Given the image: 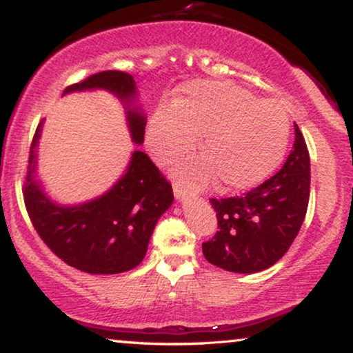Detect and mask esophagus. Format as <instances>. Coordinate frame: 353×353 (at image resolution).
Masks as SVG:
<instances>
[{
    "mask_svg": "<svg viewBox=\"0 0 353 353\" xmlns=\"http://www.w3.org/2000/svg\"><path fill=\"white\" fill-rule=\"evenodd\" d=\"M173 192H175V197L176 199H185L188 196H194L196 192L188 190L186 186H183L181 183H173Z\"/></svg>",
    "mask_w": 353,
    "mask_h": 353,
    "instance_id": "obj_1",
    "label": "esophagus"
}]
</instances>
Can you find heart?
Masks as SVG:
<instances>
[{
  "instance_id": "obj_1",
  "label": "heart",
  "mask_w": 353,
  "mask_h": 353,
  "mask_svg": "<svg viewBox=\"0 0 353 353\" xmlns=\"http://www.w3.org/2000/svg\"><path fill=\"white\" fill-rule=\"evenodd\" d=\"M152 146L161 161H170L202 138V157L178 168L192 185L216 178L221 190L257 185L278 165L289 139V117L276 101H257L239 86L196 81L186 86L170 110H159L152 123Z\"/></svg>"
}]
</instances>
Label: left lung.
<instances>
[{
	"instance_id": "8db88e82",
	"label": "left lung",
	"mask_w": 353,
	"mask_h": 353,
	"mask_svg": "<svg viewBox=\"0 0 353 353\" xmlns=\"http://www.w3.org/2000/svg\"><path fill=\"white\" fill-rule=\"evenodd\" d=\"M310 156L296 125V139L281 170L243 196L215 199L219 231L205 243L207 262L226 272L257 273L288 252L305 219Z\"/></svg>"
}]
</instances>
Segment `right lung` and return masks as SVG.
Segmentation results:
<instances>
[{
    "instance_id": "add662e5",
    "label": "right lung",
    "mask_w": 353,
    "mask_h": 353,
    "mask_svg": "<svg viewBox=\"0 0 353 353\" xmlns=\"http://www.w3.org/2000/svg\"><path fill=\"white\" fill-rule=\"evenodd\" d=\"M104 88L122 101L137 94L133 75L122 70H104L67 86L65 93ZM133 141L144 139V115L128 110ZM38 123L28 152V172L23 183V202L33 228L52 254L80 272L114 274L128 272L141 263L157 220L172 205L170 181L154 165L148 154L134 151L127 173L112 190L98 199L75 207H59L43 194L33 180L37 165Z\"/></svg>"
}]
</instances>
